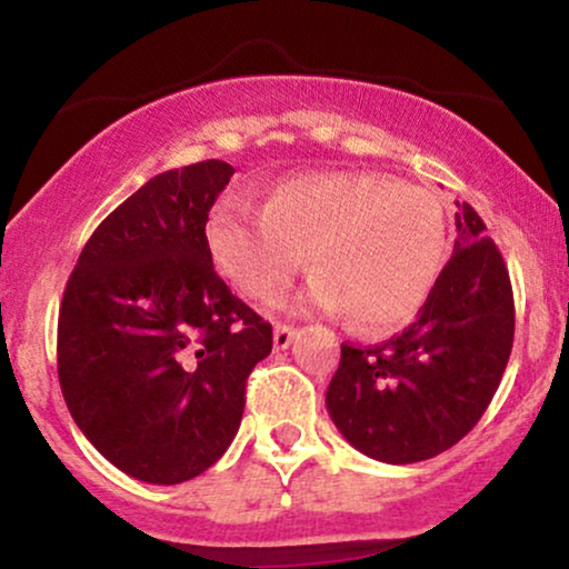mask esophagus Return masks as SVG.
<instances>
[{
	"label": "esophagus",
	"mask_w": 569,
	"mask_h": 569,
	"mask_svg": "<svg viewBox=\"0 0 569 569\" xmlns=\"http://www.w3.org/2000/svg\"><path fill=\"white\" fill-rule=\"evenodd\" d=\"M293 337H297V329L289 323H278L276 326V335H272V339H276V348L278 350H286L289 345L293 342Z\"/></svg>",
	"instance_id": "1"
}]
</instances>
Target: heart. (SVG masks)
Listing matches in <instances>:
<instances>
[{"label": "heart", "instance_id": "b5f03b06", "mask_svg": "<svg viewBox=\"0 0 569 569\" xmlns=\"http://www.w3.org/2000/svg\"><path fill=\"white\" fill-rule=\"evenodd\" d=\"M211 257L253 302H276L305 267L316 278L305 305L352 312L388 331L428 302L447 259L439 200L371 171H318L278 181L262 211L224 198L208 217Z\"/></svg>", "mask_w": 569, "mask_h": 569}]
</instances>
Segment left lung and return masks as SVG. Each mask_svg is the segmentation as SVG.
I'll list each match as a JSON object with an SVG mask.
<instances>
[{"label":"left lung","mask_w":569,"mask_h":569,"mask_svg":"<svg viewBox=\"0 0 569 569\" xmlns=\"http://www.w3.org/2000/svg\"><path fill=\"white\" fill-rule=\"evenodd\" d=\"M455 251L420 316L382 345H342L326 407L358 452L390 466L447 452L481 420L513 348V291L498 246L457 202Z\"/></svg>","instance_id":"left-lung-1"}]
</instances>
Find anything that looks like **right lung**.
I'll return each mask as SVG.
<instances>
[{
    "label": "right lung",
    "instance_id": "obj_1",
    "mask_svg": "<svg viewBox=\"0 0 569 569\" xmlns=\"http://www.w3.org/2000/svg\"><path fill=\"white\" fill-rule=\"evenodd\" d=\"M230 162L149 179L84 243L58 316V380L84 439L122 473L181 485L227 452L272 326L213 270L208 211Z\"/></svg>",
    "mask_w": 569,
    "mask_h": 569
}]
</instances>
